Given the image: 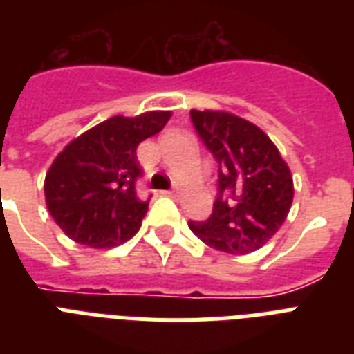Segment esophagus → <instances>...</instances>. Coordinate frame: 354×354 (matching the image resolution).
I'll use <instances>...</instances> for the list:
<instances>
[{"label": "esophagus", "mask_w": 354, "mask_h": 354, "mask_svg": "<svg viewBox=\"0 0 354 354\" xmlns=\"http://www.w3.org/2000/svg\"><path fill=\"white\" fill-rule=\"evenodd\" d=\"M165 194H169V196H176L178 189H171V191H165Z\"/></svg>", "instance_id": "1"}]
</instances>
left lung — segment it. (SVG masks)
<instances>
[{
    "instance_id": "8db88e82",
    "label": "left lung",
    "mask_w": 354,
    "mask_h": 354,
    "mask_svg": "<svg viewBox=\"0 0 354 354\" xmlns=\"http://www.w3.org/2000/svg\"><path fill=\"white\" fill-rule=\"evenodd\" d=\"M191 122L218 165V187L209 218L189 221V227L221 252H255L290 211L294 185L288 165L272 139L246 119L191 110Z\"/></svg>"
}]
</instances>
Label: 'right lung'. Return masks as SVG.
<instances>
[{
  "mask_svg": "<svg viewBox=\"0 0 354 354\" xmlns=\"http://www.w3.org/2000/svg\"><path fill=\"white\" fill-rule=\"evenodd\" d=\"M171 112L115 115L73 139L47 172V209L69 239L91 248L128 241L141 226L149 200L136 183L143 171L136 149L165 127Z\"/></svg>",
  "mask_w": 354,
  "mask_h": 354,
  "instance_id": "1",
  "label": "right lung"
}]
</instances>
